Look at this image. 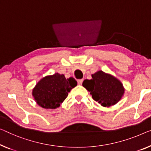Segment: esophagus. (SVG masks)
Returning <instances> with one entry per match:
<instances>
[{"label": "esophagus", "mask_w": 151, "mask_h": 151, "mask_svg": "<svg viewBox=\"0 0 151 151\" xmlns=\"http://www.w3.org/2000/svg\"><path fill=\"white\" fill-rule=\"evenodd\" d=\"M83 79H78V81H77V82H78V85H82V83H83Z\"/></svg>", "instance_id": "34e87169"}]
</instances>
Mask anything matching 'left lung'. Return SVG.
I'll use <instances>...</instances> for the list:
<instances>
[{"label":"left lung","mask_w":151,"mask_h":151,"mask_svg":"<svg viewBox=\"0 0 151 151\" xmlns=\"http://www.w3.org/2000/svg\"><path fill=\"white\" fill-rule=\"evenodd\" d=\"M92 79H86L83 86L88 90L94 100L102 106L116 104L124 94V87L120 81L102 70L91 75Z\"/></svg>","instance_id":"1"}]
</instances>
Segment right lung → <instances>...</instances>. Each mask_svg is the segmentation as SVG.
Masks as SVG:
<instances>
[{
    "mask_svg": "<svg viewBox=\"0 0 151 151\" xmlns=\"http://www.w3.org/2000/svg\"><path fill=\"white\" fill-rule=\"evenodd\" d=\"M77 85L73 77L66 78L64 75L55 73L39 81L32 90L37 104L47 109H57L64 102L68 92Z\"/></svg>",
    "mask_w": 151,
    "mask_h": 151,
    "instance_id": "right-lung-1",
    "label": "right lung"
}]
</instances>
